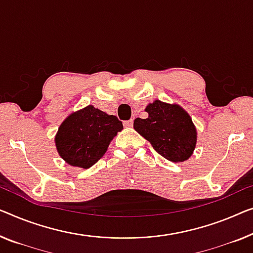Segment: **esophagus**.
Listing matches in <instances>:
<instances>
[{
    "label": "esophagus",
    "mask_w": 253,
    "mask_h": 253,
    "mask_svg": "<svg viewBox=\"0 0 253 253\" xmlns=\"http://www.w3.org/2000/svg\"><path fill=\"white\" fill-rule=\"evenodd\" d=\"M133 123H134V119H129V120H127V122H124V126L131 127L133 126Z\"/></svg>",
    "instance_id": "esophagus-1"
}]
</instances>
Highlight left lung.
I'll use <instances>...</instances> for the list:
<instances>
[{"mask_svg": "<svg viewBox=\"0 0 253 253\" xmlns=\"http://www.w3.org/2000/svg\"><path fill=\"white\" fill-rule=\"evenodd\" d=\"M145 111L149 116L145 119H135L134 129L167 160H187L197 145V129L190 115L180 105L160 100L149 103Z\"/></svg>", "mask_w": 253, "mask_h": 253, "instance_id": "obj_1", "label": "left lung"}]
</instances>
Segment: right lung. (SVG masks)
Segmentation results:
<instances>
[{
  "label": "right lung",
  "mask_w": 253,
  "mask_h": 253,
  "mask_svg": "<svg viewBox=\"0 0 253 253\" xmlns=\"http://www.w3.org/2000/svg\"><path fill=\"white\" fill-rule=\"evenodd\" d=\"M123 123L116 116L87 105L69 115L55 135L58 153L68 165L87 169L107 152Z\"/></svg>",
  "instance_id": "1"
}]
</instances>
